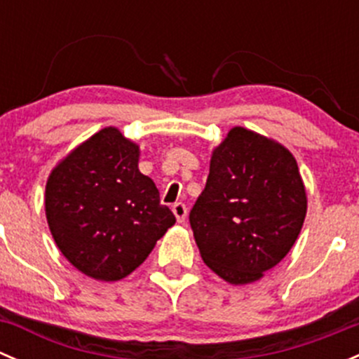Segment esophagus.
Here are the masks:
<instances>
[{
	"mask_svg": "<svg viewBox=\"0 0 359 359\" xmlns=\"http://www.w3.org/2000/svg\"><path fill=\"white\" fill-rule=\"evenodd\" d=\"M172 210H173V215H175L177 222H184V220L187 219V208L184 203H175Z\"/></svg>",
	"mask_w": 359,
	"mask_h": 359,
	"instance_id": "esophagus-1",
	"label": "esophagus"
}]
</instances>
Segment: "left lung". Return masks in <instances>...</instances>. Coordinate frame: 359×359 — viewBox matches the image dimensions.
<instances>
[{
  "instance_id": "1",
  "label": "left lung",
  "mask_w": 359,
  "mask_h": 359,
  "mask_svg": "<svg viewBox=\"0 0 359 359\" xmlns=\"http://www.w3.org/2000/svg\"><path fill=\"white\" fill-rule=\"evenodd\" d=\"M306 212V186L290 151L234 126L213 147L189 222L203 262L227 283L248 285L287 257Z\"/></svg>"
}]
</instances>
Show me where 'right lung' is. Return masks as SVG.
Segmentation results:
<instances>
[{"mask_svg": "<svg viewBox=\"0 0 359 359\" xmlns=\"http://www.w3.org/2000/svg\"><path fill=\"white\" fill-rule=\"evenodd\" d=\"M140 147L106 126L50 172L45 213L62 255L88 278L132 274L175 224L156 184L139 170Z\"/></svg>", "mask_w": 359, "mask_h": 359, "instance_id": "right-lung-1", "label": "right lung"}]
</instances>
